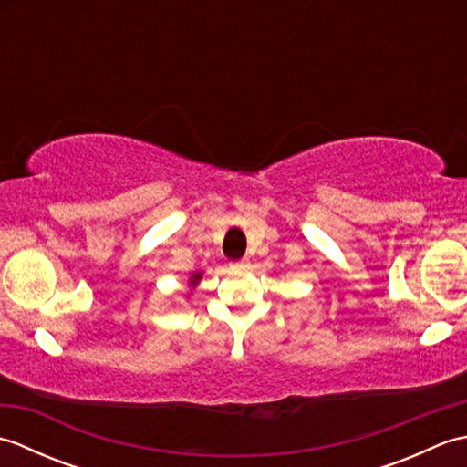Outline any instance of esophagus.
<instances>
[{
	"label": "esophagus",
	"mask_w": 467,
	"mask_h": 467,
	"mask_svg": "<svg viewBox=\"0 0 467 467\" xmlns=\"http://www.w3.org/2000/svg\"><path fill=\"white\" fill-rule=\"evenodd\" d=\"M251 266V261L249 259H243V261H239V263H234V265H231V269L233 271H246Z\"/></svg>",
	"instance_id": "34e87169"
}]
</instances>
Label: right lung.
I'll return each mask as SVG.
<instances>
[{"label": "right lung", "mask_w": 467, "mask_h": 467, "mask_svg": "<svg viewBox=\"0 0 467 467\" xmlns=\"http://www.w3.org/2000/svg\"><path fill=\"white\" fill-rule=\"evenodd\" d=\"M201 281H202V273H201V271L192 273L191 279H188V286H191V291H192V289H196L198 283H201ZM188 295H191V293H186V296H188Z\"/></svg>", "instance_id": "obj_1"}]
</instances>
